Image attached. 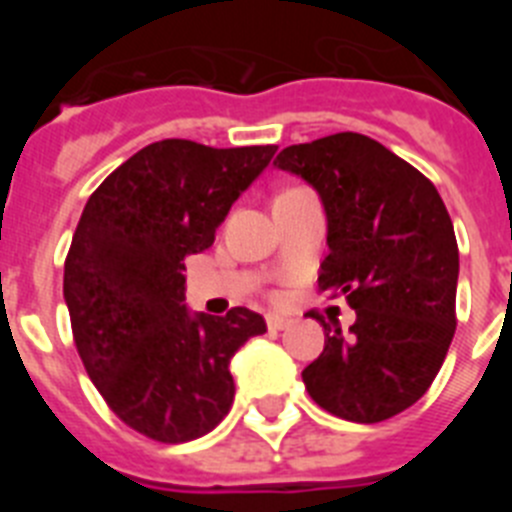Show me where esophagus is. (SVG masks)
<instances>
[{
	"label": "esophagus",
	"mask_w": 512,
	"mask_h": 512,
	"mask_svg": "<svg viewBox=\"0 0 512 512\" xmlns=\"http://www.w3.org/2000/svg\"><path fill=\"white\" fill-rule=\"evenodd\" d=\"M289 323H292V320L282 318V315H266V328L269 330H284L289 328Z\"/></svg>",
	"instance_id": "obj_1"
}]
</instances>
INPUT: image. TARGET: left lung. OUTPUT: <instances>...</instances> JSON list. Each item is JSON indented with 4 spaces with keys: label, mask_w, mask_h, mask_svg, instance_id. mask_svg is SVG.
Instances as JSON below:
<instances>
[{
    "label": "left lung",
    "mask_w": 512,
    "mask_h": 512,
    "mask_svg": "<svg viewBox=\"0 0 512 512\" xmlns=\"http://www.w3.org/2000/svg\"><path fill=\"white\" fill-rule=\"evenodd\" d=\"M274 166L318 189L330 253L320 292L356 310L302 382L320 408L354 423H379L428 392L456 330L459 246L454 223L428 176L377 140L336 133L284 148Z\"/></svg>",
    "instance_id": "8db88e82"
}]
</instances>
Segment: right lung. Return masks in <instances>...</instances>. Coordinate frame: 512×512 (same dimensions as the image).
<instances>
[{"mask_svg": "<svg viewBox=\"0 0 512 512\" xmlns=\"http://www.w3.org/2000/svg\"><path fill=\"white\" fill-rule=\"evenodd\" d=\"M274 153L158 140L117 166L81 212L63 264L76 351L112 413L146 438L210 433L233 405L230 359L266 333L248 307L192 318L182 271Z\"/></svg>", "mask_w": 512, "mask_h": 512, "instance_id": "add662e5", "label": "right lung"}]
</instances>
